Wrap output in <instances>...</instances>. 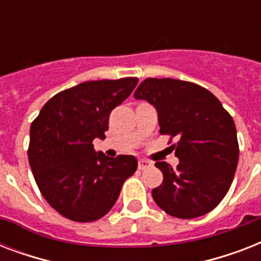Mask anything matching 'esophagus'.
I'll return each mask as SVG.
<instances>
[{
	"label": "esophagus",
	"instance_id": "obj_1",
	"mask_svg": "<svg viewBox=\"0 0 261 261\" xmlns=\"http://www.w3.org/2000/svg\"><path fill=\"white\" fill-rule=\"evenodd\" d=\"M150 167V163H147L146 160H139L138 161V169L143 171V169H146V168Z\"/></svg>",
	"mask_w": 261,
	"mask_h": 261
}]
</instances>
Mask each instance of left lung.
<instances>
[{"mask_svg":"<svg viewBox=\"0 0 261 261\" xmlns=\"http://www.w3.org/2000/svg\"><path fill=\"white\" fill-rule=\"evenodd\" d=\"M134 97L157 110L161 134L177 138V169L155 163L164 180L151 191L154 202L180 219L210 213L227 194L239 164L233 118L211 92L180 80L146 79Z\"/></svg>","mask_w":261,"mask_h":261,"instance_id":"left-lung-1","label":"left lung"}]
</instances>
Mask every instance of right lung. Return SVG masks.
<instances>
[{
    "mask_svg": "<svg viewBox=\"0 0 261 261\" xmlns=\"http://www.w3.org/2000/svg\"><path fill=\"white\" fill-rule=\"evenodd\" d=\"M138 79L87 81L55 94L31 124L28 160L35 181L54 210L75 222H93L118 200L134 174V155L110 159L96 153L106 139L111 111L122 104Z\"/></svg>",
    "mask_w": 261,
    "mask_h": 261,
    "instance_id": "add662e5",
    "label": "right lung"
}]
</instances>
